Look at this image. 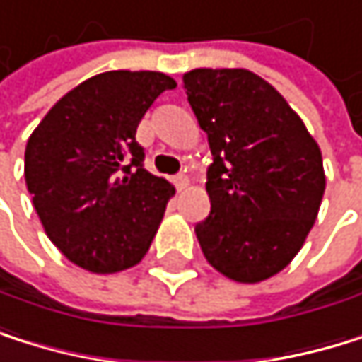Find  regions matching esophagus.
Returning <instances> with one entry per match:
<instances>
[{"instance_id": "34e87169", "label": "esophagus", "mask_w": 362, "mask_h": 362, "mask_svg": "<svg viewBox=\"0 0 362 362\" xmlns=\"http://www.w3.org/2000/svg\"><path fill=\"white\" fill-rule=\"evenodd\" d=\"M175 185H177V189H185L187 185H189V179H187V175H177L175 177Z\"/></svg>"}]
</instances>
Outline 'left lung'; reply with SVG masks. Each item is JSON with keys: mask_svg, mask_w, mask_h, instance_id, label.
<instances>
[{"mask_svg": "<svg viewBox=\"0 0 362 362\" xmlns=\"http://www.w3.org/2000/svg\"><path fill=\"white\" fill-rule=\"evenodd\" d=\"M183 83L214 155L198 244L224 276L265 281L289 265L317 218L322 151L279 90L246 69H196Z\"/></svg>", "mask_w": 362, "mask_h": 362, "instance_id": "1", "label": "left lung"}]
</instances>
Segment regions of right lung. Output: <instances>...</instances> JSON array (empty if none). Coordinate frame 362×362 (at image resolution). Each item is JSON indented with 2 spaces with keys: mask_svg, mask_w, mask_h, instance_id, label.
Wrapping results in <instances>:
<instances>
[{
  "mask_svg": "<svg viewBox=\"0 0 362 362\" xmlns=\"http://www.w3.org/2000/svg\"><path fill=\"white\" fill-rule=\"evenodd\" d=\"M177 81L107 71L53 105L25 146V183L47 238L75 265L112 274L148 250L175 187L144 168L136 129Z\"/></svg>",
  "mask_w": 362,
  "mask_h": 362,
  "instance_id": "obj_1",
  "label": "right lung"
}]
</instances>
